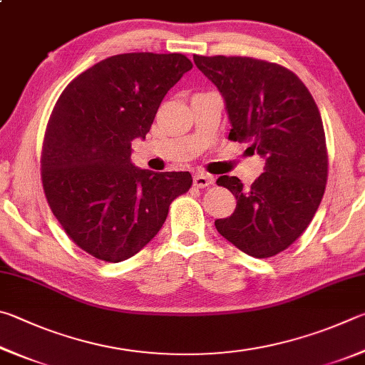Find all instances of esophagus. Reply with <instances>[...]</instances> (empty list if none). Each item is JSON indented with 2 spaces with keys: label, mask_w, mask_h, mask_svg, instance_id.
<instances>
[{
  "label": "esophagus",
  "mask_w": 365,
  "mask_h": 365,
  "mask_svg": "<svg viewBox=\"0 0 365 365\" xmlns=\"http://www.w3.org/2000/svg\"><path fill=\"white\" fill-rule=\"evenodd\" d=\"M213 176L207 175V173H197V175L194 176V186L199 187V189H203V187H208L212 186L213 184Z\"/></svg>",
  "instance_id": "obj_1"
}]
</instances>
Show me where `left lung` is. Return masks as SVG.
Segmentation results:
<instances>
[{
	"label": "left lung",
	"mask_w": 365,
	"mask_h": 365,
	"mask_svg": "<svg viewBox=\"0 0 365 365\" xmlns=\"http://www.w3.org/2000/svg\"><path fill=\"white\" fill-rule=\"evenodd\" d=\"M194 62L225 98L229 139L266 158L252 186L218 178L237 207L215 226L250 257H274L306 231L324 197L329 157L321 113L304 83L279 63L244 56H194Z\"/></svg>",
	"instance_id": "1"
}]
</instances>
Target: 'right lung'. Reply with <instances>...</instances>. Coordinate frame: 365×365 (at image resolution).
Masks as SVG:
<instances>
[{
  "instance_id": "1",
  "label": "right lung",
  "mask_w": 365,
  "mask_h": 365,
  "mask_svg": "<svg viewBox=\"0 0 365 365\" xmlns=\"http://www.w3.org/2000/svg\"><path fill=\"white\" fill-rule=\"evenodd\" d=\"M190 68L179 53L117 54L80 73L57 99L43 139V190L63 231L91 257H134L192 186L189 171L131 163V140L145 139L165 94Z\"/></svg>"
}]
</instances>
